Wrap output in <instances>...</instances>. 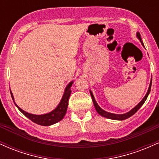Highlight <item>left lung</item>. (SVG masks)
I'll use <instances>...</instances> for the list:
<instances>
[{
  "mask_svg": "<svg viewBox=\"0 0 159 159\" xmlns=\"http://www.w3.org/2000/svg\"><path fill=\"white\" fill-rule=\"evenodd\" d=\"M137 36H138V39H140V43H142V45H143V42H142V39H141V37H140V34L139 33H137ZM151 85H152V80H151V82H150V84H149V89H148V91H147V94H146V96H144V98L143 99L141 100V102L138 104L137 106H135L134 107V108L132 109V110H131L129 112L126 113V114H111V113H108L107 112V111L102 110V109L98 105V104L96 103V100H95L94 98V96L93 95L92 92L90 91V95H91V97H92V100H93V105L95 106V108H96V111L98 112V114H100L101 116H104V117H107L108 118V119H111V120H125V119H128L129 117H130V116H132L133 114H134L135 113L138 111V110L140 109V107L142 106V105H143V103L145 102L146 99L147 98V96H149V93H150V90H151Z\"/></svg>",
  "mask_w": 159,
  "mask_h": 159,
  "instance_id": "left-lung-1",
  "label": "left lung"
}]
</instances>
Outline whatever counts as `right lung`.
<instances>
[{
  "label": "right lung",
  "instance_id": "obj_1",
  "mask_svg": "<svg viewBox=\"0 0 159 159\" xmlns=\"http://www.w3.org/2000/svg\"><path fill=\"white\" fill-rule=\"evenodd\" d=\"M72 84H73V81L70 82V83L67 85V87H66L64 94H63L61 102H60L58 106L57 107L54 111L48 113V114L43 115H34L29 114V113L25 112V111H23L22 109L20 108L15 102L14 103H15L16 107L19 108V110L21 111L25 116H26L28 119H30L32 122H34V123L40 125H44V126H48V125H53V124L61 121V120L63 118V116H65L66 113L67 107H68L69 103V98L71 94L70 88L71 87H72ZM10 93L11 96H12V98L14 100L13 96H12V93L11 91Z\"/></svg>",
  "mask_w": 159,
  "mask_h": 159
}]
</instances>
